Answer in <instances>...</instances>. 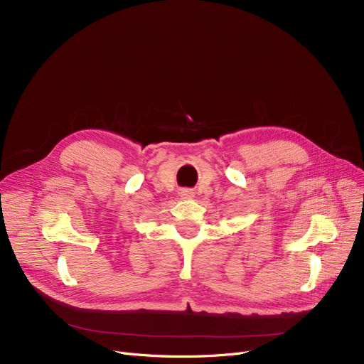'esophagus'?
<instances>
[{"label":"esophagus","mask_w":364,"mask_h":364,"mask_svg":"<svg viewBox=\"0 0 364 364\" xmlns=\"http://www.w3.org/2000/svg\"><path fill=\"white\" fill-rule=\"evenodd\" d=\"M181 196H182L183 198H191V197H193V193H191L190 190H183V191L181 193Z\"/></svg>","instance_id":"esophagus-1"}]
</instances>
